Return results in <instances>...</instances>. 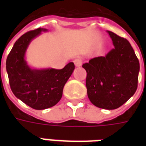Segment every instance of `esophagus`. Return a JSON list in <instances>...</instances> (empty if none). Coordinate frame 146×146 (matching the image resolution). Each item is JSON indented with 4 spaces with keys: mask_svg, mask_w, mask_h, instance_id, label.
Listing matches in <instances>:
<instances>
[{
    "mask_svg": "<svg viewBox=\"0 0 146 146\" xmlns=\"http://www.w3.org/2000/svg\"><path fill=\"white\" fill-rule=\"evenodd\" d=\"M73 62H74V64H75V66L76 67L81 66V65H82V59L80 58H76L74 59Z\"/></svg>",
    "mask_w": 146,
    "mask_h": 146,
    "instance_id": "obj_1",
    "label": "esophagus"
}]
</instances>
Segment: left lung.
<instances>
[{
	"instance_id": "left-lung-1",
	"label": "left lung",
	"mask_w": 146,
	"mask_h": 146,
	"mask_svg": "<svg viewBox=\"0 0 146 146\" xmlns=\"http://www.w3.org/2000/svg\"><path fill=\"white\" fill-rule=\"evenodd\" d=\"M107 32L114 48L106 56L92 58L82 66L87 72L86 87L92 104L105 110H115L136 92L140 66L128 40Z\"/></svg>"
}]
</instances>
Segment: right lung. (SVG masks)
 Segmentation results:
<instances>
[{"label":"right lung","instance_id":"obj_1","mask_svg":"<svg viewBox=\"0 0 146 146\" xmlns=\"http://www.w3.org/2000/svg\"><path fill=\"white\" fill-rule=\"evenodd\" d=\"M46 29L27 32L15 43L6 60L10 87L15 97L34 110L52 107L60 101L66 83L75 69L73 62L62 70H34L27 65L25 54L31 40Z\"/></svg>","mask_w":146,"mask_h":146}]
</instances>
